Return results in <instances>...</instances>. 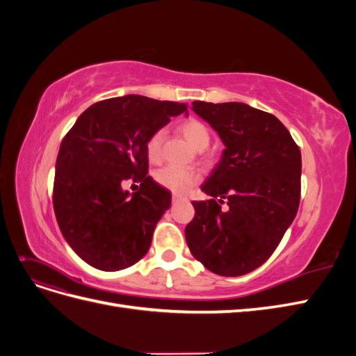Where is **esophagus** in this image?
Instances as JSON below:
<instances>
[{
    "label": "esophagus",
    "mask_w": 356,
    "mask_h": 356,
    "mask_svg": "<svg viewBox=\"0 0 356 356\" xmlns=\"http://www.w3.org/2000/svg\"><path fill=\"white\" fill-rule=\"evenodd\" d=\"M181 200H186V197L181 196V195H177V193H174V195H172V202H174V203H178Z\"/></svg>",
    "instance_id": "esophagus-1"
}]
</instances>
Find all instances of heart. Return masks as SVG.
Wrapping results in <instances>:
<instances>
[{
  "label": "heart",
  "mask_w": 356,
  "mask_h": 356,
  "mask_svg": "<svg viewBox=\"0 0 356 356\" xmlns=\"http://www.w3.org/2000/svg\"><path fill=\"white\" fill-rule=\"evenodd\" d=\"M178 132L186 141L197 152H202L208 147L211 134L208 126L197 118H187V120L181 122L178 124ZM161 141H163V131H156L148 136L145 143V154L147 159L152 163H157L161 156ZM154 179L160 186L165 188L175 191V193H184L190 187H193L199 182L200 174L196 169H179L175 166H165L159 169L154 174Z\"/></svg>",
  "instance_id": "1"
}]
</instances>
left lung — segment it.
Segmentation results:
<instances>
[{"instance_id":"left-lung-1","label":"left lung","mask_w":356,"mask_h":356,"mask_svg":"<svg viewBox=\"0 0 356 356\" xmlns=\"http://www.w3.org/2000/svg\"><path fill=\"white\" fill-rule=\"evenodd\" d=\"M225 145L202 191L186 239L193 257L221 276H242L268 260L300 203L301 153L273 114L242 102L195 101ZM225 207H222V204Z\"/></svg>"}]
</instances>
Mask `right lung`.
Listing matches in <instances>:
<instances>
[{"instance_id":"obj_1","label":"right lung","mask_w":356,"mask_h":356,"mask_svg":"<svg viewBox=\"0 0 356 356\" xmlns=\"http://www.w3.org/2000/svg\"><path fill=\"white\" fill-rule=\"evenodd\" d=\"M187 111L186 104L126 95L89 106L62 139L53 208L63 238L81 260L122 270L148 252L170 207V193L148 177V136ZM134 179L132 195L122 182Z\"/></svg>"}]
</instances>
